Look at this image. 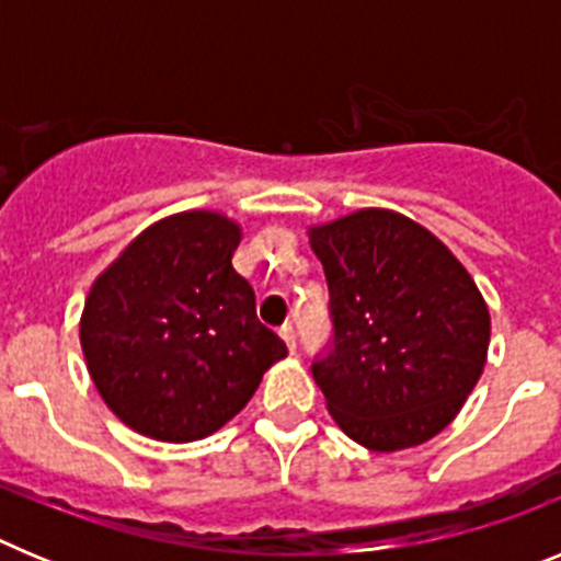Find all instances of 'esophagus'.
<instances>
[{
	"label": "esophagus",
	"mask_w": 561,
	"mask_h": 561,
	"mask_svg": "<svg viewBox=\"0 0 561 561\" xmlns=\"http://www.w3.org/2000/svg\"><path fill=\"white\" fill-rule=\"evenodd\" d=\"M280 336H284V342H286V345H289V351H295V348H297V340H295V325H291V323L280 325Z\"/></svg>",
	"instance_id": "obj_1"
}]
</instances>
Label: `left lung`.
Instances as JSON below:
<instances>
[{
  "label": "left lung",
  "mask_w": 561,
  "mask_h": 561,
  "mask_svg": "<svg viewBox=\"0 0 561 561\" xmlns=\"http://www.w3.org/2000/svg\"><path fill=\"white\" fill-rule=\"evenodd\" d=\"M331 340L311 362L342 433L374 453L424 444L463 408L485 365L489 309L438 238L393 210L314 227Z\"/></svg>",
  "instance_id": "1"
}]
</instances>
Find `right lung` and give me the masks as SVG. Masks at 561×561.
Here are the masks:
<instances>
[{
    "mask_svg": "<svg viewBox=\"0 0 561 561\" xmlns=\"http://www.w3.org/2000/svg\"><path fill=\"white\" fill-rule=\"evenodd\" d=\"M238 241V225L219 213H180L134 238L89 291V376L112 413L148 438L185 444L216 433L286 356L232 270Z\"/></svg>",
    "mask_w": 561,
    "mask_h": 561,
    "instance_id": "obj_1",
    "label": "right lung"
}]
</instances>
